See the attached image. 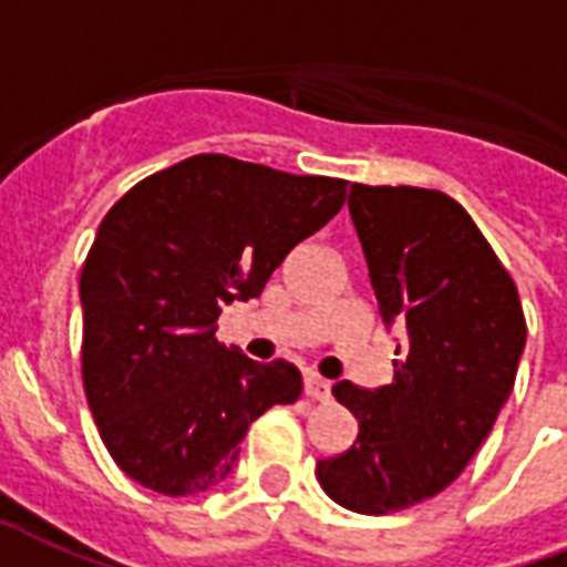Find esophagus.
Here are the masks:
<instances>
[{
  "mask_svg": "<svg viewBox=\"0 0 567 567\" xmlns=\"http://www.w3.org/2000/svg\"><path fill=\"white\" fill-rule=\"evenodd\" d=\"M305 393L310 399H319V402H324V399L331 396V381H324L322 375H316V372H307V375H305Z\"/></svg>",
  "mask_w": 567,
  "mask_h": 567,
  "instance_id": "1",
  "label": "esophagus"
}]
</instances>
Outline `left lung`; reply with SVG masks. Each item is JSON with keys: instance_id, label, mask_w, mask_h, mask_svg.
Masks as SVG:
<instances>
[{"instance_id": "1", "label": "left lung", "mask_w": 567, "mask_h": 567, "mask_svg": "<svg viewBox=\"0 0 567 567\" xmlns=\"http://www.w3.org/2000/svg\"><path fill=\"white\" fill-rule=\"evenodd\" d=\"M349 213L381 319L405 322L408 343L384 388L333 384L358 441L316 476L343 508L390 515L462 476L515 388L526 319L512 275L450 195L352 183Z\"/></svg>"}]
</instances>
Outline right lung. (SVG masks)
<instances>
[{
    "mask_svg": "<svg viewBox=\"0 0 567 567\" xmlns=\"http://www.w3.org/2000/svg\"><path fill=\"white\" fill-rule=\"evenodd\" d=\"M346 186L200 153L105 213L79 278L82 384L130 480L165 497L204 494L230 476L248 425L301 396L292 363L227 349L215 322L340 213Z\"/></svg>",
    "mask_w": 567,
    "mask_h": 567,
    "instance_id": "right-lung-1",
    "label": "right lung"
}]
</instances>
